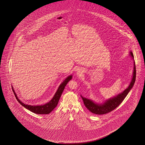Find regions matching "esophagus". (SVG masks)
<instances>
[{"mask_svg":"<svg viewBox=\"0 0 145 145\" xmlns=\"http://www.w3.org/2000/svg\"><path fill=\"white\" fill-rule=\"evenodd\" d=\"M77 74H78V75H80V74H81V72L80 71H78V72H77Z\"/></svg>","mask_w":145,"mask_h":145,"instance_id":"1","label":"esophagus"}]
</instances>
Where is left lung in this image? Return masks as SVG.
Here are the masks:
<instances>
[{
    "label": "left lung",
    "mask_w": 145,
    "mask_h": 145,
    "mask_svg": "<svg viewBox=\"0 0 145 145\" xmlns=\"http://www.w3.org/2000/svg\"><path fill=\"white\" fill-rule=\"evenodd\" d=\"M130 55L134 60V55L133 52H130ZM134 63V71L133 74V78L130 84L128 86L126 89H125L123 92L119 94L118 95L114 96L111 99L106 100L105 102L102 104H98L95 103L90 99H86L81 96L82 99L83 101L84 104L88 110H89L91 112L97 115H103L112 112L115 110L116 107L119 106L121 103L123 101L125 98L126 97L128 93L131 91V89L133 87L136 80V65L135 62Z\"/></svg>",
    "instance_id": "left-lung-1"
}]
</instances>
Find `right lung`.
<instances>
[{"label": "right lung", "instance_id": "right-lung-1", "mask_svg": "<svg viewBox=\"0 0 145 145\" xmlns=\"http://www.w3.org/2000/svg\"><path fill=\"white\" fill-rule=\"evenodd\" d=\"M72 78V75H70L64 80V81L60 84L59 88L57 89V92L53 97L52 99L46 104L43 105H37V106H33V105H29L28 104H25L21 102L19 99H18L16 94L15 93L14 90L13 91L14 92V95L18 102L21 105L24 106L25 108L30 110L33 113L38 114H48L51 113L54 108L57 106L59 101L60 99V97L62 94L65 86L67 84V83L69 81H70Z\"/></svg>", "mask_w": 145, "mask_h": 145}]
</instances>
